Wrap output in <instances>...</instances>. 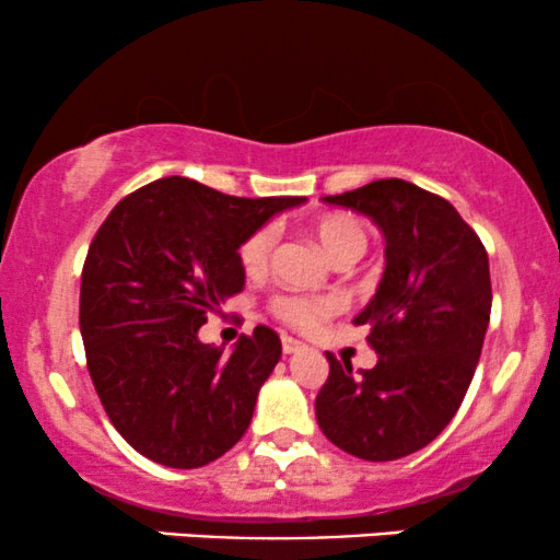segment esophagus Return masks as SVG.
Segmentation results:
<instances>
[{"mask_svg": "<svg viewBox=\"0 0 560 560\" xmlns=\"http://www.w3.org/2000/svg\"><path fill=\"white\" fill-rule=\"evenodd\" d=\"M281 350H284V355H294V352L305 350V345L294 337H281Z\"/></svg>", "mask_w": 560, "mask_h": 560, "instance_id": "1", "label": "esophagus"}]
</instances>
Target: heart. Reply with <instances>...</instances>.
I'll return each mask as SVG.
<instances>
[{"label": "heart", "instance_id": "1", "mask_svg": "<svg viewBox=\"0 0 560 560\" xmlns=\"http://www.w3.org/2000/svg\"><path fill=\"white\" fill-rule=\"evenodd\" d=\"M316 240L326 258L331 262L345 258H361L365 253V229L358 218L352 215H329L316 226ZM276 244V231L262 226L247 236L240 247V262L247 273H262L268 268ZM273 313L289 326L298 329H311L318 320L329 318L339 307L337 298H300V294H279L271 302Z\"/></svg>", "mask_w": 560, "mask_h": 560}]
</instances>
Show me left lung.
<instances>
[{
	"mask_svg": "<svg viewBox=\"0 0 560 560\" xmlns=\"http://www.w3.org/2000/svg\"><path fill=\"white\" fill-rule=\"evenodd\" d=\"M324 202L369 215L387 242V266L355 316L371 326L376 365L355 376L326 355L318 427L355 458H405L440 436L477 371L492 307L487 249L447 199L402 178Z\"/></svg>",
	"mask_w": 560,
	"mask_h": 560,
	"instance_id": "obj_1",
	"label": "left lung"
}]
</instances>
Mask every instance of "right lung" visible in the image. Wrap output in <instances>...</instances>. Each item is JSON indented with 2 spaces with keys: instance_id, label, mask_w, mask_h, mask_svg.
Segmentation results:
<instances>
[{
  "instance_id": "obj_1",
  "label": "right lung",
  "mask_w": 560,
  "mask_h": 560,
  "mask_svg": "<svg viewBox=\"0 0 560 560\" xmlns=\"http://www.w3.org/2000/svg\"><path fill=\"white\" fill-rule=\"evenodd\" d=\"M305 197H229L184 176L120 199L81 273V337L94 389L144 458L199 468L247 432L281 358L258 326L234 350L199 342V326L242 292L240 247Z\"/></svg>"
}]
</instances>
